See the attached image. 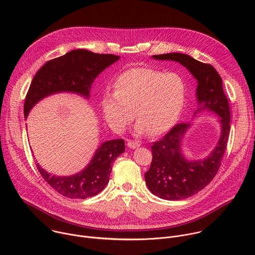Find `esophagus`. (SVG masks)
<instances>
[{
  "instance_id": "34e87169",
  "label": "esophagus",
  "mask_w": 255,
  "mask_h": 255,
  "mask_svg": "<svg viewBox=\"0 0 255 255\" xmlns=\"http://www.w3.org/2000/svg\"><path fill=\"white\" fill-rule=\"evenodd\" d=\"M127 146L130 147V148H137L140 146V142L138 141H134V140H128L127 142Z\"/></svg>"
}]
</instances>
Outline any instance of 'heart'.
Returning a JSON list of instances; mask_svg holds the SVG:
<instances>
[{
  "label": "heart",
  "instance_id": "heart-1",
  "mask_svg": "<svg viewBox=\"0 0 255 255\" xmlns=\"http://www.w3.org/2000/svg\"><path fill=\"white\" fill-rule=\"evenodd\" d=\"M114 88L105 91L101 108L105 120L116 131H122L135 112L138 134H161L175 123L186 98L185 82L177 74L148 67L122 72Z\"/></svg>",
  "mask_w": 255,
  "mask_h": 255
}]
</instances>
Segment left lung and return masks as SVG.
Wrapping results in <instances>:
<instances>
[{
  "label": "left lung",
  "instance_id": "obj_1",
  "mask_svg": "<svg viewBox=\"0 0 255 255\" xmlns=\"http://www.w3.org/2000/svg\"><path fill=\"white\" fill-rule=\"evenodd\" d=\"M159 60H173L186 66L198 81V110L205 109L221 117L222 134L219 143L204 160L188 161L180 153V141L191 125H174L162 138L152 142V161L145 172V181L150 192L160 199L178 201L190 198L208 186L221 166L230 134V108L224 94L222 79L209 63L201 62L188 54L166 53L153 55Z\"/></svg>",
  "mask_w": 255,
  "mask_h": 255
}]
</instances>
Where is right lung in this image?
Returning <instances> with one entry per match:
<instances>
[{
    "label": "right lung",
    "instance_id": "right-lung-1",
    "mask_svg": "<svg viewBox=\"0 0 255 255\" xmlns=\"http://www.w3.org/2000/svg\"><path fill=\"white\" fill-rule=\"evenodd\" d=\"M114 54L77 49L47 61L34 76L24 103V115L44 97L58 92H72L89 97L91 85L106 67L119 59ZM125 151L123 139L104 142L91 163L80 173L62 177L50 175L36 164L41 176L58 194L69 199H87L102 192L110 178L114 160Z\"/></svg>",
    "mask_w": 255,
    "mask_h": 255
}]
</instances>
